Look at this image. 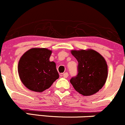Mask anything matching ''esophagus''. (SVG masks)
Listing matches in <instances>:
<instances>
[{"mask_svg":"<svg viewBox=\"0 0 125 125\" xmlns=\"http://www.w3.org/2000/svg\"><path fill=\"white\" fill-rule=\"evenodd\" d=\"M63 75L64 78H67V77H68L69 74H68V73H67V72H65V73H63V75Z\"/></svg>","mask_w":125,"mask_h":125,"instance_id":"esophagus-1","label":"esophagus"}]
</instances>
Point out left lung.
<instances>
[{"label":"left lung","instance_id":"8db88e82","mask_svg":"<svg viewBox=\"0 0 125 125\" xmlns=\"http://www.w3.org/2000/svg\"><path fill=\"white\" fill-rule=\"evenodd\" d=\"M78 61V73L70 80L75 90L83 96H91L103 88L107 78L105 59L93 50H72Z\"/></svg>","mask_w":125,"mask_h":125}]
</instances>
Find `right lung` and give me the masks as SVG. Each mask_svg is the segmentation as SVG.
<instances>
[{
	"label": "right lung",
	"mask_w": 125,
	"mask_h": 125,
	"mask_svg": "<svg viewBox=\"0 0 125 125\" xmlns=\"http://www.w3.org/2000/svg\"><path fill=\"white\" fill-rule=\"evenodd\" d=\"M52 53L47 48H34L21 57L18 71L22 83L29 90L42 92L59 78L55 62L50 61Z\"/></svg>",
	"instance_id": "right-lung-1"
}]
</instances>
